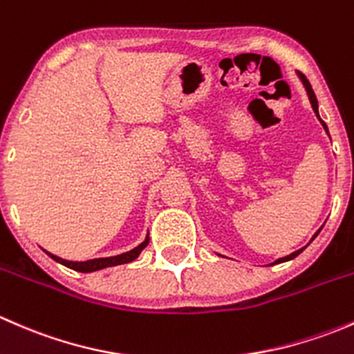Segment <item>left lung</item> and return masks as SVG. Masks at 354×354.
Masks as SVG:
<instances>
[{
    "instance_id": "8db88e82",
    "label": "left lung",
    "mask_w": 354,
    "mask_h": 354,
    "mask_svg": "<svg viewBox=\"0 0 354 354\" xmlns=\"http://www.w3.org/2000/svg\"><path fill=\"white\" fill-rule=\"evenodd\" d=\"M299 80H301V82H303V85H305V88H306V94H308V99H310V102H312V108H313V111H315L317 118H319V120H320V114H319V102H317V97H315V92H313L312 85H310V82H308V80H306V77H305V75H299ZM320 123H322V127H324V128H326V131H327V133H329V130H327V124H326V123H324V121H322V120H320ZM319 233H320V230H319V231H317V233H315V234H313L312 241H313V240H315V238H317V234H319ZM305 248H306V246H305ZM305 248H299V250H296V252H292V253H289V255H286V257H283V259H277V260H276V262H272V266H274V263H283V262H288V260H292V259H295V257H298V255H299V253H301V252H303V250H305Z\"/></svg>"
}]
</instances>
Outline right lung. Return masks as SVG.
Instances as JSON below:
<instances>
[{"mask_svg": "<svg viewBox=\"0 0 354 354\" xmlns=\"http://www.w3.org/2000/svg\"><path fill=\"white\" fill-rule=\"evenodd\" d=\"M149 245V236L142 241L140 245L135 246L133 250L130 252H124L121 255H114V257H106V259H92V260H85V262H71V260H65V259H59V257L53 255V253L46 252L53 260L59 262L62 266L68 267V269H73L78 270V272H94V270H101L106 269V267H113V266H121V263H128V262H133L138 255H140L142 250Z\"/></svg>", "mask_w": 354, "mask_h": 354, "instance_id": "add662e5", "label": "right lung"}]
</instances>
